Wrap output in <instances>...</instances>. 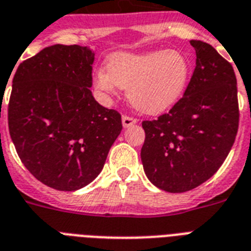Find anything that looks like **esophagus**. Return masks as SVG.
I'll use <instances>...</instances> for the list:
<instances>
[{"label":"esophagus","instance_id":"obj_1","mask_svg":"<svg viewBox=\"0 0 251 251\" xmlns=\"http://www.w3.org/2000/svg\"><path fill=\"white\" fill-rule=\"evenodd\" d=\"M138 122L137 118L134 117H130V116H122V125H124V127H129V126H133L135 125Z\"/></svg>","mask_w":251,"mask_h":251}]
</instances>
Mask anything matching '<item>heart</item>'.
Instances as JSON below:
<instances>
[{
	"label": "heart",
	"instance_id": "1",
	"mask_svg": "<svg viewBox=\"0 0 251 251\" xmlns=\"http://www.w3.org/2000/svg\"><path fill=\"white\" fill-rule=\"evenodd\" d=\"M105 70L95 74L94 86L99 92L110 95L116 87L127 90L135 109L156 114L182 96L190 76V62L179 50L117 52L106 58Z\"/></svg>",
	"mask_w": 251,
	"mask_h": 251
}]
</instances>
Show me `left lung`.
Here are the masks:
<instances>
[{
	"instance_id": "obj_1",
	"label": "left lung",
	"mask_w": 251,
	"mask_h": 251,
	"mask_svg": "<svg viewBox=\"0 0 251 251\" xmlns=\"http://www.w3.org/2000/svg\"><path fill=\"white\" fill-rule=\"evenodd\" d=\"M197 66L168 113L143 121L141 159L147 178L168 193H185L218 172L238 130L237 79L214 47L191 40Z\"/></svg>"
}]
</instances>
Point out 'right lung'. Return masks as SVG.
Masks as SVG:
<instances>
[{
	"instance_id": "1",
	"label": "right lung",
	"mask_w": 251,
	"mask_h": 251,
	"mask_svg": "<svg viewBox=\"0 0 251 251\" xmlns=\"http://www.w3.org/2000/svg\"><path fill=\"white\" fill-rule=\"evenodd\" d=\"M94 60L87 47L56 44L23 61L13 78L11 141L29 173L56 190L92 182L122 130L121 114L92 96Z\"/></svg>"
}]
</instances>
